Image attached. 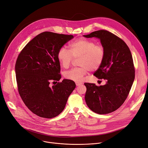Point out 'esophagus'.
I'll return each instance as SVG.
<instances>
[{"instance_id":"obj_1","label":"esophagus","mask_w":148,"mask_h":148,"mask_svg":"<svg viewBox=\"0 0 148 148\" xmlns=\"http://www.w3.org/2000/svg\"><path fill=\"white\" fill-rule=\"evenodd\" d=\"M75 84H76V86H80L81 85V83H79V82H75Z\"/></svg>"}]
</instances>
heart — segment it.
<instances>
[{
  "label": "heart",
  "instance_id": "b5f03b06",
  "mask_svg": "<svg viewBox=\"0 0 148 148\" xmlns=\"http://www.w3.org/2000/svg\"><path fill=\"white\" fill-rule=\"evenodd\" d=\"M70 50L65 46L61 47L57 53L60 64L68 69L74 58H78V65L81 67L73 69L65 72L66 78L79 82L90 71L97 70L103 62L105 55L104 47L97 45L95 41L81 38L73 42L70 45Z\"/></svg>",
  "mask_w": 148,
  "mask_h": 148
}]
</instances>
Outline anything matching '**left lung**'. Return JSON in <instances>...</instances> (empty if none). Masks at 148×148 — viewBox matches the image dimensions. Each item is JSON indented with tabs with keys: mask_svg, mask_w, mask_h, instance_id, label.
I'll return each instance as SVG.
<instances>
[{
	"mask_svg": "<svg viewBox=\"0 0 148 148\" xmlns=\"http://www.w3.org/2000/svg\"><path fill=\"white\" fill-rule=\"evenodd\" d=\"M97 37L104 47L105 55L101 66L94 75L107 83L97 86L84 83L85 99L88 108L98 114H107L118 109L127 98L135 79V67L131 51L124 41L105 30L84 35Z\"/></svg>",
	"mask_w": 148,
	"mask_h": 148,
	"instance_id": "1",
	"label": "left lung"
}]
</instances>
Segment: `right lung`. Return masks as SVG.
Listing matches in <instances>:
<instances>
[{"mask_svg":"<svg viewBox=\"0 0 148 148\" xmlns=\"http://www.w3.org/2000/svg\"><path fill=\"white\" fill-rule=\"evenodd\" d=\"M74 38L73 35L50 32L41 33L26 45L15 65L18 91L26 106L34 114L52 118L64 110L75 88L73 81L61 78L59 49Z\"/></svg>","mask_w":148,"mask_h":148,"instance_id":"obj_1","label":"right lung"}]
</instances>
